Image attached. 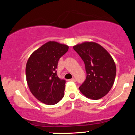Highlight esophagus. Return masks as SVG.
<instances>
[{
  "label": "esophagus",
  "mask_w": 135,
  "mask_h": 135,
  "mask_svg": "<svg viewBox=\"0 0 135 135\" xmlns=\"http://www.w3.org/2000/svg\"><path fill=\"white\" fill-rule=\"evenodd\" d=\"M69 80L70 81H74V82H75V79L74 78H72V79H69Z\"/></svg>",
  "instance_id": "obj_1"
}]
</instances>
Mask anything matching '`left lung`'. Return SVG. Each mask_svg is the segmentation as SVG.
<instances>
[{
  "mask_svg": "<svg viewBox=\"0 0 135 135\" xmlns=\"http://www.w3.org/2000/svg\"><path fill=\"white\" fill-rule=\"evenodd\" d=\"M84 62L87 75L79 87L85 97L97 100L105 97L112 88L116 75L112 57L101 45L84 42L73 46Z\"/></svg>",
  "mask_w": 135,
  "mask_h": 135,
  "instance_id": "left-lung-1",
  "label": "left lung"
}]
</instances>
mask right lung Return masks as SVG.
<instances>
[{"label":"right lung","mask_w":135,"mask_h":135,"mask_svg":"<svg viewBox=\"0 0 135 135\" xmlns=\"http://www.w3.org/2000/svg\"><path fill=\"white\" fill-rule=\"evenodd\" d=\"M67 45L49 41L34 51L26 65V78L30 91L38 101L51 105L64 96L65 80L58 77V60L69 50Z\"/></svg>","instance_id":"add662e5"}]
</instances>
